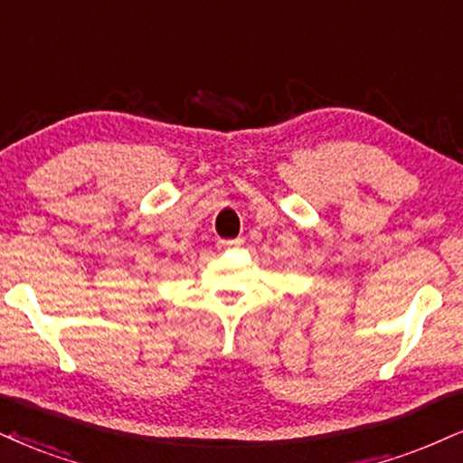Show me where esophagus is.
<instances>
[{
  "instance_id": "1",
  "label": "esophagus",
  "mask_w": 463,
  "mask_h": 463,
  "mask_svg": "<svg viewBox=\"0 0 463 463\" xmlns=\"http://www.w3.org/2000/svg\"><path fill=\"white\" fill-rule=\"evenodd\" d=\"M242 238H221L219 242H216V247L222 249V250H230V249H238L242 247Z\"/></svg>"
}]
</instances>
